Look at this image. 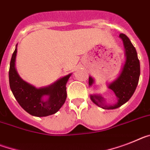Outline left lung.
Instances as JSON below:
<instances>
[{"label": "left lung", "instance_id": "obj_1", "mask_svg": "<svg viewBox=\"0 0 150 150\" xmlns=\"http://www.w3.org/2000/svg\"><path fill=\"white\" fill-rule=\"evenodd\" d=\"M119 36L124 43L125 61L117 79L107 84L108 88L113 91L115 94L117 102L114 104H108L100 94L90 95L91 100L94 104L107 110L120 108L127 102L137 88L140 75V65L135 47L125 34L120 33ZM94 84V79L91 76H89V86H92Z\"/></svg>", "mask_w": 150, "mask_h": 150}]
</instances>
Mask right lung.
Here are the masks:
<instances>
[{
    "label": "right lung",
    "mask_w": 150,
    "mask_h": 150,
    "mask_svg": "<svg viewBox=\"0 0 150 150\" xmlns=\"http://www.w3.org/2000/svg\"><path fill=\"white\" fill-rule=\"evenodd\" d=\"M17 44L9 70V82L13 96L27 113L35 117H46L56 114L66 100V84L71 73L59 79L46 87L36 88L21 78L15 67Z\"/></svg>",
    "instance_id": "1"
}]
</instances>
